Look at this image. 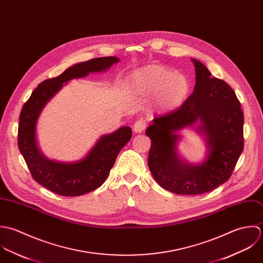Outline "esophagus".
I'll use <instances>...</instances> for the list:
<instances>
[{
    "label": "esophagus",
    "mask_w": 263,
    "mask_h": 263,
    "mask_svg": "<svg viewBox=\"0 0 263 263\" xmlns=\"http://www.w3.org/2000/svg\"><path fill=\"white\" fill-rule=\"evenodd\" d=\"M145 128H146V122L143 119H139L133 125V131L135 133H141L144 131Z\"/></svg>",
    "instance_id": "34e87169"
}]
</instances>
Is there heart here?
<instances>
[{
    "mask_svg": "<svg viewBox=\"0 0 263 263\" xmlns=\"http://www.w3.org/2000/svg\"><path fill=\"white\" fill-rule=\"evenodd\" d=\"M133 97L153 99L158 112H171L185 103L190 91L188 78L160 64H151L135 70L127 79Z\"/></svg>",
    "mask_w": 263,
    "mask_h": 263,
    "instance_id": "1",
    "label": "heart"
}]
</instances>
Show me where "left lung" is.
Segmentation results:
<instances>
[{
	"instance_id": "8db88e82",
	"label": "left lung",
	"mask_w": 263,
	"mask_h": 263,
	"mask_svg": "<svg viewBox=\"0 0 263 263\" xmlns=\"http://www.w3.org/2000/svg\"><path fill=\"white\" fill-rule=\"evenodd\" d=\"M193 93L179 108L153 120L145 134L152 139L149 170L163 189L184 195L210 192L231 177L244 147V117L234 90L223 80L211 78L199 61ZM192 127L205 139L206 158L191 164L178 155L179 132Z\"/></svg>"
}]
</instances>
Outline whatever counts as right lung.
Instances as JSON below:
<instances>
[{
	"instance_id": "right-lung-1",
	"label": "right lung",
	"mask_w": 263,
	"mask_h": 263,
	"mask_svg": "<svg viewBox=\"0 0 263 263\" xmlns=\"http://www.w3.org/2000/svg\"><path fill=\"white\" fill-rule=\"evenodd\" d=\"M120 61L117 57H103L75 64L58 77L43 81L24 104L19 117L18 147L33 179L62 196H79L103 185L121 149L132 137L129 126L117 129L99 138L81 159L64 162L47 158L39 146L36 126L46 105L68 81L108 70Z\"/></svg>"
}]
</instances>
